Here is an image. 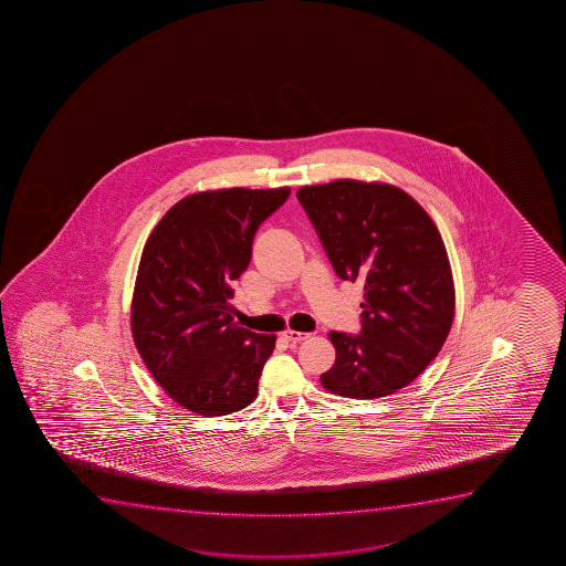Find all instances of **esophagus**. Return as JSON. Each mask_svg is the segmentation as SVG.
<instances>
[{
  "label": "esophagus",
  "mask_w": 566,
  "mask_h": 566,
  "mask_svg": "<svg viewBox=\"0 0 566 566\" xmlns=\"http://www.w3.org/2000/svg\"><path fill=\"white\" fill-rule=\"evenodd\" d=\"M282 336L286 338L287 342H302L305 338H310V334L307 333H297V331H284Z\"/></svg>",
  "instance_id": "34e87169"
}]
</instances>
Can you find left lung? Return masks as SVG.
I'll list each match as a JSON object with an SVG mask.
<instances>
[{
  "label": "left lung",
  "instance_id": "8db88e82",
  "mask_svg": "<svg viewBox=\"0 0 566 566\" xmlns=\"http://www.w3.org/2000/svg\"><path fill=\"white\" fill-rule=\"evenodd\" d=\"M338 279L364 282L359 334L333 333L336 361L321 375L334 395L380 398L410 385L441 352L454 284L426 210L385 184L338 179L297 191Z\"/></svg>",
  "mask_w": 566,
  "mask_h": 566
}]
</instances>
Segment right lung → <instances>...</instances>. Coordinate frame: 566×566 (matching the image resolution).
<instances>
[{"label": "right lung", "instance_id": "right-lung-1", "mask_svg": "<svg viewBox=\"0 0 566 566\" xmlns=\"http://www.w3.org/2000/svg\"><path fill=\"white\" fill-rule=\"evenodd\" d=\"M287 197V187L189 195L145 243L133 338L156 382L186 410L228 416L256 398L276 336L235 325L230 300L259 226Z\"/></svg>", "mask_w": 566, "mask_h": 566}]
</instances>
